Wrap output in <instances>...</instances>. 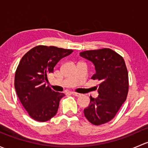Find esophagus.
Returning <instances> with one entry per match:
<instances>
[{
    "mask_svg": "<svg viewBox=\"0 0 148 148\" xmlns=\"http://www.w3.org/2000/svg\"><path fill=\"white\" fill-rule=\"evenodd\" d=\"M71 94H72V95H74V96H76V97L81 96V94L77 93V92H71Z\"/></svg>",
    "mask_w": 148,
    "mask_h": 148,
    "instance_id": "esophagus-1",
    "label": "esophagus"
}]
</instances>
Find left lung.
Segmentation results:
<instances>
[{"label":"left lung","instance_id":"8db88e82","mask_svg":"<svg viewBox=\"0 0 148 148\" xmlns=\"http://www.w3.org/2000/svg\"><path fill=\"white\" fill-rule=\"evenodd\" d=\"M79 54L94 64L96 73L92 79L101 82L99 96H90V103L84 110V114L93 125L107 123L114 118L127 97L129 80L125 60L117 52L107 48L84 51Z\"/></svg>","mask_w":148,"mask_h":148}]
</instances>
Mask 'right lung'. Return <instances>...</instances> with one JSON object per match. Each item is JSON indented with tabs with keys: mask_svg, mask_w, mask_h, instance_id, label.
Listing matches in <instances>:
<instances>
[{
	"mask_svg": "<svg viewBox=\"0 0 148 148\" xmlns=\"http://www.w3.org/2000/svg\"><path fill=\"white\" fill-rule=\"evenodd\" d=\"M72 52L71 49L40 45L28 51L21 59L15 74V89L34 120L46 122L57 112L59 101L65 95L46 86L47 77L56 64Z\"/></svg>",
	"mask_w": 148,
	"mask_h": 148,
	"instance_id": "add662e5",
	"label": "right lung"
}]
</instances>
